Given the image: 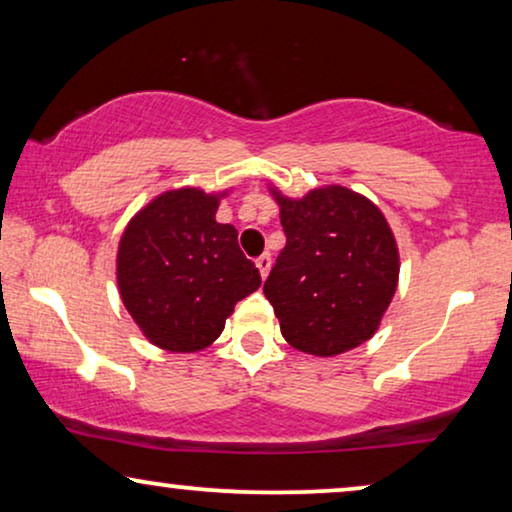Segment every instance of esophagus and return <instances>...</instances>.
<instances>
[{
    "mask_svg": "<svg viewBox=\"0 0 512 512\" xmlns=\"http://www.w3.org/2000/svg\"><path fill=\"white\" fill-rule=\"evenodd\" d=\"M256 268H258V272H261V277L265 279L270 275V268H272V258H270V254H263L261 258H256Z\"/></svg>",
    "mask_w": 512,
    "mask_h": 512,
    "instance_id": "1",
    "label": "esophagus"
}]
</instances>
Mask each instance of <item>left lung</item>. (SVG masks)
Instances as JSON below:
<instances>
[{"instance_id": "obj_1", "label": "left lung", "mask_w": 512, "mask_h": 512, "mask_svg": "<svg viewBox=\"0 0 512 512\" xmlns=\"http://www.w3.org/2000/svg\"><path fill=\"white\" fill-rule=\"evenodd\" d=\"M279 205L286 247L265 279L284 340L314 356L363 345L398 286V247L373 202L345 186L314 188Z\"/></svg>"}]
</instances>
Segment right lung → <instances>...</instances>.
<instances>
[{
	"label": "right lung",
	"instance_id": "1",
	"mask_svg": "<svg viewBox=\"0 0 512 512\" xmlns=\"http://www.w3.org/2000/svg\"><path fill=\"white\" fill-rule=\"evenodd\" d=\"M221 195L165 191L132 216L118 244L116 279L125 310L149 342L167 352L212 345L237 300L261 286L237 230L216 221Z\"/></svg>",
	"mask_w": 512,
	"mask_h": 512
}]
</instances>
